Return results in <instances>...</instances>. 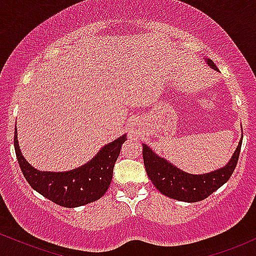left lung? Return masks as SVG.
I'll list each match as a JSON object with an SVG mask.
<instances>
[{
  "label": "left lung",
  "instance_id": "8db88e82",
  "mask_svg": "<svg viewBox=\"0 0 256 256\" xmlns=\"http://www.w3.org/2000/svg\"><path fill=\"white\" fill-rule=\"evenodd\" d=\"M206 62L209 68L218 71L216 65L210 59H206ZM242 140L243 134L228 164L204 174L186 173L142 144V158L146 173L154 188L164 196L182 202H200L210 196L231 178L240 157Z\"/></svg>",
  "mask_w": 256,
  "mask_h": 256
}]
</instances>
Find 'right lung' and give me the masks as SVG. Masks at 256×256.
I'll list each match as a JSON object with an SVG mask.
<instances>
[{
    "mask_svg": "<svg viewBox=\"0 0 256 256\" xmlns=\"http://www.w3.org/2000/svg\"><path fill=\"white\" fill-rule=\"evenodd\" d=\"M127 134L102 146L86 164L68 172H42L34 168L22 156L19 148L18 132L14 130V148L20 169L34 190L56 204L76 208L96 202L108 191L114 166L120 156Z\"/></svg>",
    "mask_w": 256,
    "mask_h": 256,
    "instance_id": "right-lung-1",
    "label": "right lung"
}]
</instances>
